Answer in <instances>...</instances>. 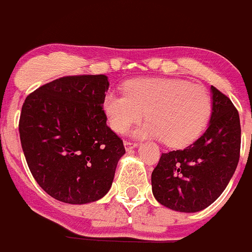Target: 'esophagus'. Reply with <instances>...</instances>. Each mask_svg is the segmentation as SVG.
<instances>
[{"instance_id":"esophagus-1","label":"esophagus","mask_w":252,"mask_h":252,"mask_svg":"<svg viewBox=\"0 0 252 252\" xmlns=\"http://www.w3.org/2000/svg\"><path fill=\"white\" fill-rule=\"evenodd\" d=\"M125 145V149H126V151H131L132 149L137 148V142H132V141H125L124 142Z\"/></svg>"}]
</instances>
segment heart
I'll use <instances>...</instances> for the list:
<instances>
[{
	"mask_svg": "<svg viewBox=\"0 0 252 252\" xmlns=\"http://www.w3.org/2000/svg\"><path fill=\"white\" fill-rule=\"evenodd\" d=\"M126 93H107L103 110L111 128L124 133L142 120L140 137L161 139L170 148L192 144L208 124L212 101L204 87L183 79L141 78L126 84Z\"/></svg>",
	"mask_w": 252,
	"mask_h": 252,
	"instance_id": "1",
	"label": "heart"
}]
</instances>
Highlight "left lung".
<instances>
[{
    "label": "left lung",
    "instance_id": "left-lung-1",
    "mask_svg": "<svg viewBox=\"0 0 252 252\" xmlns=\"http://www.w3.org/2000/svg\"><path fill=\"white\" fill-rule=\"evenodd\" d=\"M212 113L206 132L183 150L161 154L151 174L158 202L178 212L202 211L222 194L240 159V116L231 99L211 87Z\"/></svg>",
    "mask_w": 252,
    "mask_h": 252
}]
</instances>
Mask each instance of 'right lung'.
I'll return each instance as SVG.
<instances>
[{
  "mask_svg": "<svg viewBox=\"0 0 252 252\" xmlns=\"http://www.w3.org/2000/svg\"><path fill=\"white\" fill-rule=\"evenodd\" d=\"M108 78L70 75L26 97L19 132L31 174L50 197L69 204L98 201L112 186L124 142L108 126Z\"/></svg>",
  "mask_w": 252,
  "mask_h": 252,
  "instance_id": "add662e5",
  "label": "right lung"
}]
</instances>
